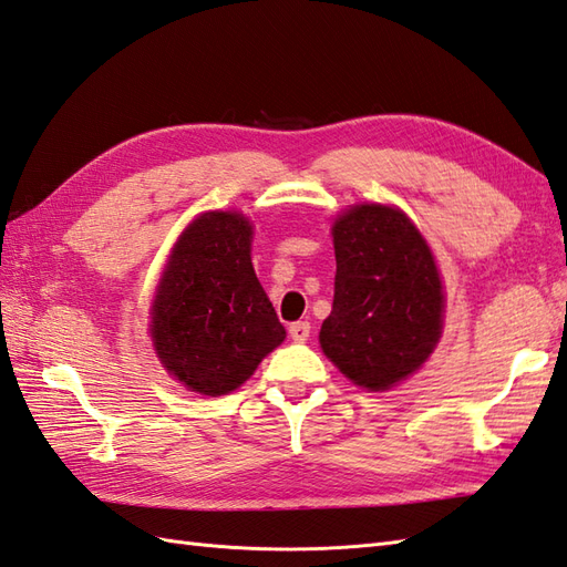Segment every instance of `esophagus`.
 Here are the masks:
<instances>
[{"mask_svg":"<svg viewBox=\"0 0 567 567\" xmlns=\"http://www.w3.org/2000/svg\"><path fill=\"white\" fill-rule=\"evenodd\" d=\"M309 333H311L309 321H295L289 326V338H292L295 343H305V340H309Z\"/></svg>","mask_w":567,"mask_h":567,"instance_id":"obj_1","label":"esophagus"}]
</instances>
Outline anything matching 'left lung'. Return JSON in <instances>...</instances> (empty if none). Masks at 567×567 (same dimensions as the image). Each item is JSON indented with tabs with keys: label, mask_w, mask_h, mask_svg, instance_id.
<instances>
[{
	"label": "left lung",
	"mask_w": 567,
	"mask_h": 567,
	"mask_svg": "<svg viewBox=\"0 0 567 567\" xmlns=\"http://www.w3.org/2000/svg\"><path fill=\"white\" fill-rule=\"evenodd\" d=\"M336 289L321 348L358 386L384 391L423 364L442 333V282L403 213L352 207L333 227Z\"/></svg>",
	"instance_id": "obj_1"
}]
</instances>
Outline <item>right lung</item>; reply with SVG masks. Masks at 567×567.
Instances as JSON below:
<instances>
[{"label":"right lung","mask_w":567,"mask_h":567,"mask_svg":"<svg viewBox=\"0 0 567 567\" xmlns=\"http://www.w3.org/2000/svg\"><path fill=\"white\" fill-rule=\"evenodd\" d=\"M152 340L190 391L221 396L285 340L251 266V224L207 213L181 236L152 307Z\"/></svg>","instance_id":"1"}]
</instances>
